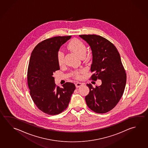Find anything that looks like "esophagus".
Here are the masks:
<instances>
[{
	"label": "esophagus",
	"mask_w": 148,
	"mask_h": 148,
	"mask_svg": "<svg viewBox=\"0 0 148 148\" xmlns=\"http://www.w3.org/2000/svg\"><path fill=\"white\" fill-rule=\"evenodd\" d=\"M82 85V83H81V82H77L76 84H75V86H76V88H79V87H80V86H81Z\"/></svg>",
	"instance_id": "obj_1"
}]
</instances>
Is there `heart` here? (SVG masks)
Segmentation results:
<instances>
[{
	"label": "heart",
	"mask_w": 148,
	"mask_h": 148,
	"mask_svg": "<svg viewBox=\"0 0 148 148\" xmlns=\"http://www.w3.org/2000/svg\"><path fill=\"white\" fill-rule=\"evenodd\" d=\"M68 48L71 51L75 52V53L78 55L81 58H83L86 55V46L84 44L83 42L77 39L74 38L70 41L68 45ZM57 61L58 62L59 66H62L64 64V53L63 51H58L57 54ZM81 72H75L74 73V75L75 77L77 79L81 78Z\"/></svg>",
	"instance_id": "heart-1"
}]
</instances>
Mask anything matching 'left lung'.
<instances>
[{"label": "left lung", "mask_w": 148, "mask_h": 148, "mask_svg": "<svg viewBox=\"0 0 148 148\" xmlns=\"http://www.w3.org/2000/svg\"><path fill=\"white\" fill-rule=\"evenodd\" d=\"M89 44L92 53L91 71L93 80L102 84L93 88L87 84L90 92L85 97L88 106L97 113H105L117 104L124 93L126 74L115 46L105 38L97 35H80Z\"/></svg>", "instance_id": "left-lung-1"}]
</instances>
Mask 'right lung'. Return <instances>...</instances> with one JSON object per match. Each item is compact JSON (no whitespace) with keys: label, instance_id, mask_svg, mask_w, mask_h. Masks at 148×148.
Returning <instances> with one entry per match:
<instances>
[{"label":"right lung","instance_id":"1","mask_svg":"<svg viewBox=\"0 0 148 148\" xmlns=\"http://www.w3.org/2000/svg\"><path fill=\"white\" fill-rule=\"evenodd\" d=\"M71 36H56L38 43L31 55L27 70V84L35 105L49 115H57L67 108L75 85L66 82L56 86L54 73L60 69L57 54Z\"/></svg>","mask_w":148,"mask_h":148}]
</instances>
